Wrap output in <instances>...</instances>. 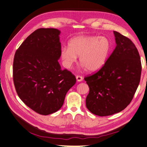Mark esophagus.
<instances>
[{
	"label": "esophagus",
	"instance_id": "1",
	"mask_svg": "<svg viewBox=\"0 0 147 147\" xmlns=\"http://www.w3.org/2000/svg\"><path fill=\"white\" fill-rule=\"evenodd\" d=\"M76 80L78 81H83V77L81 76H79V75H77L76 76Z\"/></svg>",
	"mask_w": 147,
	"mask_h": 147
}]
</instances>
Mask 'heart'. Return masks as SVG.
Here are the masks:
<instances>
[{
  "instance_id": "b5f03b06",
  "label": "heart",
  "mask_w": 147,
  "mask_h": 147,
  "mask_svg": "<svg viewBox=\"0 0 147 147\" xmlns=\"http://www.w3.org/2000/svg\"><path fill=\"white\" fill-rule=\"evenodd\" d=\"M111 49L108 37L98 36H80L71 39L68 47L61 51V56L66 67L70 68L80 56V62L89 72L103 67Z\"/></svg>"
}]
</instances>
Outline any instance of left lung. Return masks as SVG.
<instances>
[{"mask_svg":"<svg viewBox=\"0 0 147 147\" xmlns=\"http://www.w3.org/2000/svg\"><path fill=\"white\" fill-rule=\"evenodd\" d=\"M117 46L104 66L84 77L90 91L86 99L90 112L100 117L123 110L130 103L140 81L142 63L131 40L114 31Z\"/></svg>","mask_w":147,"mask_h":147,"instance_id":"1","label":"left lung"}]
</instances>
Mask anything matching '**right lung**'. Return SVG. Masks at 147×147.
I'll list each match as a JSON object with an SVG mask.
<instances>
[{
    "label": "right lung",
    "instance_id": "obj_1",
    "mask_svg": "<svg viewBox=\"0 0 147 147\" xmlns=\"http://www.w3.org/2000/svg\"><path fill=\"white\" fill-rule=\"evenodd\" d=\"M60 31L40 28L17 49L13 62V81L24 104L40 115H47L62 107L66 94L76 83L71 71L61 69Z\"/></svg>",
    "mask_w": 147,
    "mask_h": 147
}]
</instances>
